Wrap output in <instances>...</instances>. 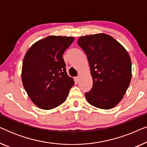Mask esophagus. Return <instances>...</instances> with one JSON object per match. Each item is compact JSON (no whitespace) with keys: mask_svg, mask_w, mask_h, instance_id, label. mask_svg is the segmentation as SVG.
Returning a JSON list of instances; mask_svg holds the SVG:
<instances>
[{"mask_svg":"<svg viewBox=\"0 0 147 147\" xmlns=\"http://www.w3.org/2000/svg\"><path fill=\"white\" fill-rule=\"evenodd\" d=\"M74 80H75V82H76V83H78V82H79V80H80V77H79V76H78V77H76L75 78H74Z\"/></svg>","mask_w":147,"mask_h":147,"instance_id":"esophagus-1","label":"esophagus"}]
</instances>
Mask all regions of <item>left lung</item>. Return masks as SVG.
Instances as JSON below:
<instances>
[{
  "label": "left lung",
  "instance_id": "1",
  "mask_svg": "<svg viewBox=\"0 0 147 147\" xmlns=\"http://www.w3.org/2000/svg\"><path fill=\"white\" fill-rule=\"evenodd\" d=\"M78 43L87 55L93 86L85 96L91 105L111 109L123 98L132 77L131 59L121 44L104 33L83 36Z\"/></svg>",
  "mask_w": 147,
  "mask_h": 147
}]
</instances>
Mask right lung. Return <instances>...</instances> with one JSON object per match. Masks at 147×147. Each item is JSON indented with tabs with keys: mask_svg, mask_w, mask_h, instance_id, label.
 Segmentation results:
<instances>
[{
	"mask_svg": "<svg viewBox=\"0 0 147 147\" xmlns=\"http://www.w3.org/2000/svg\"><path fill=\"white\" fill-rule=\"evenodd\" d=\"M74 40L72 37L49 36L34 43L25 54L22 82L32 102L41 109L61 105L74 86L63 58Z\"/></svg>",
	"mask_w": 147,
	"mask_h": 147,
	"instance_id": "1",
	"label": "right lung"
}]
</instances>
